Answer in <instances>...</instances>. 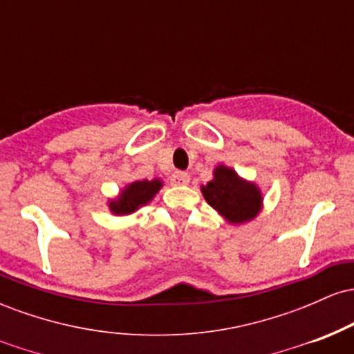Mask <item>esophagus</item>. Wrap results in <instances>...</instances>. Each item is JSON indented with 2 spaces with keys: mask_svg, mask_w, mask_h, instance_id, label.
Returning <instances> with one entry per match:
<instances>
[{
  "mask_svg": "<svg viewBox=\"0 0 354 354\" xmlns=\"http://www.w3.org/2000/svg\"><path fill=\"white\" fill-rule=\"evenodd\" d=\"M171 183H173V185H176V186L189 185V174L188 173H181V171L174 173L171 176Z\"/></svg>",
  "mask_w": 354,
  "mask_h": 354,
  "instance_id": "34e87169",
  "label": "esophagus"
}]
</instances>
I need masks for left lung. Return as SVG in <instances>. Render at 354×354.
<instances>
[{
    "instance_id": "left-lung-1",
    "label": "left lung",
    "mask_w": 354,
    "mask_h": 354,
    "mask_svg": "<svg viewBox=\"0 0 354 354\" xmlns=\"http://www.w3.org/2000/svg\"><path fill=\"white\" fill-rule=\"evenodd\" d=\"M201 193L211 208L234 226L253 221L263 209L259 186L226 165L213 169V180L201 185Z\"/></svg>"
}]
</instances>
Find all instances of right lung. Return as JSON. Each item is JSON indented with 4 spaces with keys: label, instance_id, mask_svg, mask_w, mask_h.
<instances>
[{
    "label": "right lung",
    "instance_id": "add662e5",
    "mask_svg": "<svg viewBox=\"0 0 354 354\" xmlns=\"http://www.w3.org/2000/svg\"><path fill=\"white\" fill-rule=\"evenodd\" d=\"M163 188V180L161 178H153V180H136L124 185L115 198L108 200L109 213L115 216H128V214L136 213L138 209L143 208Z\"/></svg>",
    "mask_w": 354,
    "mask_h": 354
}]
</instances>
